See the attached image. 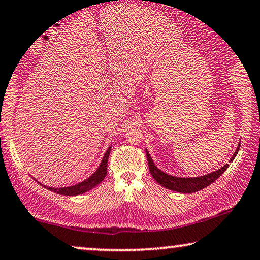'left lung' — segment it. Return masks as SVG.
<instances>
[{"label": "left lung", "instance_id": "8db88e82", "mask_svg": "<svg viewBox=\"0 0 260 260\" xmlns=\"http://www.w3.org/2000/svg\"><path fill=\"white\" fill-rule=\"evenodd\" d=\"M239 148H240V144H239L237 150L233 154V156L231 157V161L234 160V157L237 156ZM146 155H147V160H148V165H149V171L150 174L153 175V178L155 180L159 183L161 186L168 188V190L172 191H177V192H181V193H193V192H197L200 190H203L204 187L209 186V185L214 183L215 180L220 177L221 174L224 173V171L227 170L229 165H224L223 167L218 168L217 171L211 172V173L205 174V175H201V177H193V178H181V177H174V175L167 174L166 172L161 171L155 166V164L153 162V159H151L150 154L148 153V150L146 149Z\"/></svg>", "mask_w": 260, "mask_h": 260}]
</instances>
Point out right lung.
<instances>
[{"mask_svg":"<svg viewBox=\"0 0 260 260\" xmlns=\"http://www.w3.org/2000/svg\"><path fill=\"white\" fill-rule=\"evenodd\" d=\"M110 151H111V147H109V149L106 150V153H105V155H104L103 160H101L98 170L94 172V173L90 175L89 178H87V179L81 181V183H79V184L73 185V186L58 187V188L49 187V186H46V185H43V184H40V185H43L44 187H46L50 191L56 192V193H58V194H63V196H77V194L85 193V192L92 190V188L98 186V185H99L101 181L104 180V178L106 177L107 161H109Z\"/></svg>","mask_w":260,"mask_h":260,"instance_id":"obj_1","label":"right lung"}]
</instances>
